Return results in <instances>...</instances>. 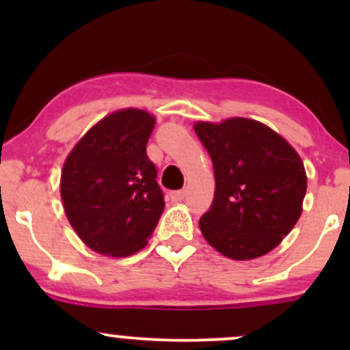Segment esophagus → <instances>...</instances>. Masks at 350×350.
I'll return each mask as SVG.
<instances>
[{
	"label": "esophagus",
	"mask_w": 350,
	"mask_h": 350,
	"mask_svg": "<svg viewBox=\"0 0 350 350\" xmlns=\"http://www.w3.org/2000/svg\"><path fill=\"white\" fill-rule=\"evenodd\" d=\"M184 198H186V191H174L171 192V199L174 200V202H180Z\"/></svg>",
	"instance_id": "1"
}]
</instances>
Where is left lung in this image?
Returning <instances> with one entry per match:
<instances>
[{"instance_id": "obj_1", "label": "left lung", "mask_w": 350, "mask_h": 350, "mask_svg": "<svg viewBox=\"0 0 350 350\" xmlns=\"http://www.w3.org/2000/svg\"><path fill=\"white\" fill-rule=\"evenodd\" d=\"M214 164L215 192L199 228L232 260H253L278 247L303 212L308 178L299 154L256 120L196 122Z\"/></svg>"}]
</instances>
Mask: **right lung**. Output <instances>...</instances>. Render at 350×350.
<instances>
[{"instance_id":"right-lung-1","label":"right lung","mask_w":350,"mask_h":350,"mask_svg":"<svg viewBox=\"0 0 350 350\" xmlns=\"http://www.w3.org/2000/svg\"><path fill=\"white\" fill-rule=\"evenodd\" d=\"M154 124L146 110H116L95 123L64 161V211L80 240L100 255H133L158 226L164 200L146 154Z\"/></svg>"}]
</instances>
